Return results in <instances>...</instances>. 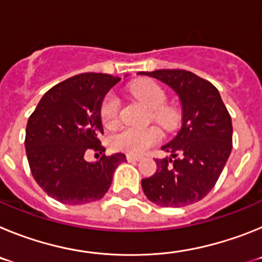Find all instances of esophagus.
<instances>
[{
    "label": "esophagus",
    "instance_id": "1",
    "mask_svg": "<svg viewBox=\"0 0 262 262\" xmlns=\"http://www.w3.org/2000/svg\"><path fill=\"white\" fill-rule=\"evenodd\" d=\"M126 159L128 163H135V161H140V160H142V157L135 156V155H127Z\"/></svg>",
    "mask_w": 262,
    "mask_h": 262
}]
</instances>
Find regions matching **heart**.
<instances>
[{
	"mask_svg": "<svg viewBox=\"0 0 262 262\" xmlns=\"http://www.w3.org/2000/svg\"><path fill=\"white\" fill-rule=\"evenodd\" d=\"M134 96L140 99L148 108H151V118L164 127H172L176 122V111L165 105L166 94L163 88L154 81H143L131 89ZM119 98L114 93L105 97L99 108L101 122L107 128H113L119 115ZM161 140V133L156 127L133 128L124 127L111 136L110 145L114 151L128 155H142L152 145Z\"/></svg>",
	"mask_w": 262,
	"mask_h": 262,
	"instance_id": "b5f03b06",
	"label": "heart"
}]
</instances>
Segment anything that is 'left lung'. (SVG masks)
<instances>
[{
	"instance_id": "8db88e82",
	"label": "left lung",
	"mask_w": 262,
	"mask_h": 262,
	"mask_svg": "<svg viewBox=\"0 0 262 262\" xmlns=\"http://www.w3.org/2000/svg\"><path fill=\"white\" fill-rule=\"evenodd\" d=\"M172 88L181 101L182 126L156 159V173L142 180L144 194L161 207H182L205 198L232 149V120L216 88L184 69L139 72Z\"/></svg>"
}]
</instances>
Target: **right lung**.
Listing matches in <instances>:
<instances>
[{
	"mask_svg": "<svg viewBox=\"0 0 262 262\" xmlns=\"http://www.w3.org/2000/svg\"><path fill=\"white\" fill-rule=\"evenodd\" d=\"M119 77L81 73L51 88L41 97L26 127L27 160L36 184L66 205L96 202L106 194L123 154L102 155L96 163L89 151L102 154L99 108Z\"/></svg>",
	"mask_w": 262,
	"mask_h": 262,
	"instance_id": "1",
	"label": "right lung"
}]
</instances>
